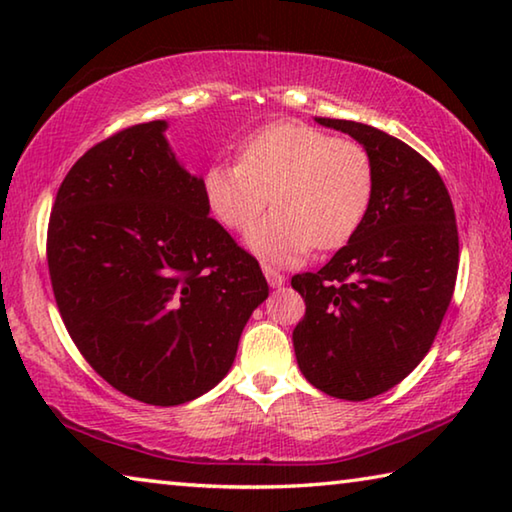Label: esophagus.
<instances>
[{
  "instance_id": "1",
  "label": "esophagus",
  "mask_w": 512,
  "mask_h": 512,
  "mask_svg": "<svg viewBox=\"0 0 512 512\" xmlns=\"http://www.w3.org/2000/svg\"><path fill=\"white\" fill-rule=\"evenodd\" d=\"M264 275H266V282L271 284L273 289H280L284 282H287V277H284L280 271H275L271 266H264Z\"/></svg>"
}]
</instances>
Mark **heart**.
Masks as SVG:
<instances>
[{
	"label": "heart",
	"instance_id": "b5f03b06",
	"mask_svg": "<svg viewBox=\"0 0 512 512\" xmlns=\"http://www.w3.org/2000/svg\"><path fill=\"white\" fill-rule=\"evenodd\" d=\"M372 189L375 167L366 146L296 121L262 128L237 164H214L203 178L207 207L228 230L250 228L268 201L275 205L246 244L277 266L300 262L311 246L348 244L366 219Z\"/></svg>",
	"mask_w": 512,
	"mask_h": 512
}]
</instances>
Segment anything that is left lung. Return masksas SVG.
Wrapping results in <instances>:
<instances>
[{
  "instance_id": "left-lung-1",
  "label": "left lung",
  "mask_w": 512,
  "mask_h": 512,
  "mask_svg": "<svg viewBox=\"0 0 512 512\" xmlns=\"http://www.w3.org/2000/svg\"><path fill=\"white\" fill-rule=\"evenodd\" d=\"M316 121L366 146L375 189L348 246L293 275L307 305L293 350L311 386L361 402L400 384L436 339L458 273L456 216L440 173L409 144L359 121Z\"/></svg>"
}]
</instances>
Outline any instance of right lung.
I'll return each instance as SVG.
<instances>
[{"instance_id":"right-lung-1","label":"right lung","mask_w":512,"mask_h":512,"mask_svg":"<svg viewBox=\"0 0 512 512\" xmlns=\"http://www.w3.org/2000/svg\"><path fill=\"white\" fill-rule=\"evenodd\" d=\"M167 126L124 128L76 160L47 232L76 348L112 388L153 406L219 384L268 298L257 259L207 216L203 178L180 164Z\"/></svg>"}]
</instances>
